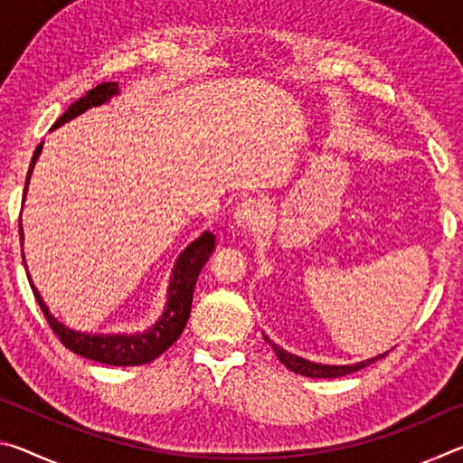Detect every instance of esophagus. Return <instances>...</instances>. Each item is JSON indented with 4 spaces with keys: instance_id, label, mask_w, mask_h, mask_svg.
I'll use <instances>...</instances> for the list:
<instances>
[{
    "instance_id": "34e87169",
    "label": "esophagus",
    "mask_w": 463,
    "mask_h": 463,
    "mask_svg": "<svg viewBox=\"0 0 463 463\" xmlns=\"http://www.w3.org/2000/svg\"><path fill=\"white\" fill-rule=\"evenodd\" d=\"M263 202L249 198L241 202L232 213V224L239 232H253L263 224Z\"/></svg>"
}]
</instances>
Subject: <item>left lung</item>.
<instances>
[{
  "mask_svg": "<svg viewBox=\"0 0 463 463\" xmlns=\"http://www.w3.org/2000/svg\"><path fill=\"white\" fill-rule=\"evenodd\" d=\"M265 341L269 343V347L273 349V354L278 355V359L281 364H284L289 372L294 373H300L304 375V378H341V375H347V373H354V372H359L364 370V367L372 365L373 362H378V359L386 357V354H380L375 357H370V359H364V362H357V364H347V365H326V364H315V362H308V359H304L300 355H294L289 354V351L281 349L279 345L273 343L268 335H263Z\"/></svg>",
  "mask_w": 463,
  "mask_h": 463,
  "instance_id": "left-lung-1",
  "label": "left lung"
}]
</instances>
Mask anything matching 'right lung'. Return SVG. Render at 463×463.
<instances>
[{
  "instance_id": "right-lung-1",
  "label": "right lung",
  "mask_w": 463,
  "mask_h": 463,
  "mask_svg": "<svg viewBox=\"0 0 463 463\" xmlns=\"http://www.w3.org/2000/svg\"><path fill=\"white\" fill-rule=\"evenodd\" d=\"M118 93H120V88L116 81L99 83L98 88H93L91 91L85 93L83 98L77 99L75 104L69 106L67 112L54 122V127L51 130L62 127V124L77 118V116H81L91 108H99L108 104V101L118 96ZM43 145L44 143L36 146V151L33 155V163H30L26 187H24V200H26L30 175H33L38 156L43 153ZM20 242L22 247H24L22 218H20ZM214 249H216V237L210 231H203L198 239L192 241L190 245L179 253L174 269H171L165 308H163L161 317L156 318V323L153 326H148L145 331H138V333H83V331H73V328H69L65 323H61V320L52 315L49 307H46L41 292H38L33 278H30L24 253H22V261H24L26 276L30 281V288H33L34 292L38 307H41V310L44 312L46 320H49L51 328L54 331V335L59 336L61 343L65 345L67 349H71L73 354L81 355L85 359H91V362L127 367V365L151 364L153 359H156L161 354H165L171 345L179 339V335H182V331L185 328V323L192 312L195 281H198L200 271L210 260V255H213Z\"/></svg>"
}]
</instances>
